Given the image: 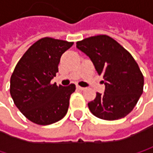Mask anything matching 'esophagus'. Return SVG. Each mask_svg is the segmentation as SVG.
Wrapping results in <instances>:
<instances>
[{"label": "esophagus", "instance_id": "esophagus-1", "mask_svg": "<svg viewBox=\"0 0 153 153\" xmlns=\"http://www.w3.org/2000/svg\"><path fill=\"white\" fill-rule=\"evenodd\" d=\"M77 88L79 89V90H84V89H86V88H83V87H80V86H77Z\"/></svg>", "mask_w": 153, "mask_h": 153}]
</instances>
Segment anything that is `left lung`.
Masks as SVG:
<instances>
[{
  "mask_svg": "<svg viewBox=\"0 0 153 153\" xmlns=\"http://www.w3.org/2000/svg\"><path fill=\"white\" fill-rule=\"evenodd\" d=\"M76 44L105 80V93L97 92L96 98L88 104L90 111L106 120L127 116L143 94L144 82L134 57L115 40L104 34L86 38Z\"/></svg>",
  "mask_w": 153,
  "mask_h": 153,
  "instance_id": "left-lung-1",
  "label": "left lung"
}]
</instances>
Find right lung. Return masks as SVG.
<instances>
[{
  "label": "right lung",
  "instance_id": "1",
  "mask_svg": "<svg viewBox=\"0 0 153 153\" xmlns=\"http://www.w3.org/2000/svg\"><path fill=\"white\" fill-rule=\"evenodd\" d=\"M73 44L49 37L40 39L16 65L10 78V96L18 110L35 124L55 123L67 113L75 85L63 87L50 81L58 72L61 56Z\"/></svg>",
  "mask_w": 153,
  "mask_h": 153
}]
</instances>
